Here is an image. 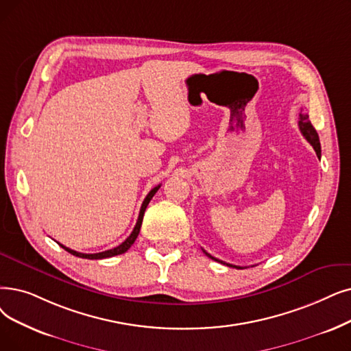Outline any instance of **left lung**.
Listing matches in <instances>:
<instances>
[{
    "instance_id": "1",
    "label": "left lung",
    "mask_w": 351,
    "mask_h": 351,
    "mask_svg": "<svg viewBox=\"0 0 351 351\" xmlns=\"http://www.w3.org/2000/svg\"><path fill=\"white\" fill-rule=\"evenodd\" d=\"M298 126H300V130H301V133H302L304 138H306V139L310 142V145L314 147L317 156H318V158L322 156V146H319L318 134H317L315 129L313 128L311 121L308 120V114H307V113H302V112L300 113V117H298ZM202 251L205 252V255H206V256H209V258H210V260H213V261H218V263H221V264H226V263H223V261L218 260V258H215V256H212L210 254H208L205 250H202ZM226 265H228V267L238 268V269H242V267H238V265H232V264H226Z\"/></svg>"
}]
</instances>
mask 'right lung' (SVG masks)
Returning <instances> with one entry per match:
<instances>
[{
  "instance_id": "add662e5",
  "label": "right lung",
  "mask_w": 351,
  "mask_h": 351,
  "mask_svg": "<svg viewBox=\"0 0 351 351\" xmlns=\"http://www.w3.org/2000/svg\"><path fill=\"white\" fill-rule=\"evenodd\" d=\"M159 188H160V185L155 186L154 189H152V191L147 193V196L145 197V201H143V204H142V208H141V212H139L138 222H136V225H134V228H133L132 234L128 237V239H126L125 242H121L120 245H117L116 248H112V250H108V251H103V252H97V254H83V252H77V251H74V250H70V248H67V247L62 245V243H58V245H62V248H64V250H66L67 252H70L71 255H75V256H79V258H87V260H103V258H110V256L120 255V254L126 252V251L133 245V242L136 241V238H138L139 231H141V226H142V221H143L145 210H146V208H147V205H149L150 199H152V197L155 196V193L158 192V189H159Z\"/></svg>"
}]
</instances>
